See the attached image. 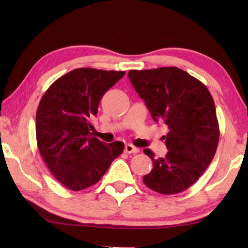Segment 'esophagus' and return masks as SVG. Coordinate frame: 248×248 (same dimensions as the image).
Returning <instances> with one entry per match:
<instances>
[{
  "mask_svg": "<svg viewBox=\"0 0 248 248\" xmlns=\"http://www.w3.org/2000/svg\"><path fill=\"white\" fill-rule=\"evenodd\" d=\"M124 151L125 154H138V152H140V149L136 148V147H134L133 145L127 144L124 147Z\"/></svg>",
  "mask_w": 248,
  "mask_h": 248,
  "instance_id": "obj_1",
  "label": "esophagus"
}]
</instances>
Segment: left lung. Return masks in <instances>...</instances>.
<instances>
[{
    "label": "left lung",
    "mask_w": 248,
    "mask_h": 248,
    "mask_svg": "<svg viewBox=\"0 0 248 248\" xmlns=\"http://www.w3.org/2000/svg\"><path fill=\"white\" fill-rule=\"evenodd\" d=\"M131 83L144 100L155 121L168 128L165 157L150 149L151 171L143 181L164 195L186 191L196 182L213 160L219 129L217 110L207 86L177 67L130 70Z\"/></svg>",
    "instance_id": "8db88e82"
}]
</instances>
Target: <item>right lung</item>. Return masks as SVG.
<instances>
[{
  "label": "right lung",
  "mask_w": 248,
  "mask_h": 248,
  "mask_svg": "<svg viewBox=\"0 0 248 248\" xmlns=\"http://www.w3.org/2000/svg\"><path fill=\"white\" fill-rule=\"evenodd\" d=\"M124 71L78 68L52 84L36 113V139L41 156L59 182L71 191L97 183L124 144H107L93 138L89 120L100 100Z\"/></svg>",
  "instance_id": "obj_1"
}]
</instances>
